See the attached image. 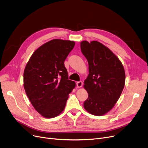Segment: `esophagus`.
Wrapping results in <instances>:
<instances>
[{
    "label": "esophagus",
    "instance_id": "esophagus-1",
    "mask_svg": "<svg viewBox=\"0 0 148 148\" xmlns=\"http://www.w3.org/2000/svg\"><path fill=\"white\" fill-rule=\"evenodd\" d=\"M76 86L77 88H81L83 86V82L82 81H79V82H77L76 83Z\"/></svg>",
    "mask_w": 148,
    "mask_h": 148
}]
</instances>
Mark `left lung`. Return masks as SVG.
<instances>
[{"mask_svg":"<svg viewBox=\"0 0 148 148\" xmlns=\"http://www.w3.org/2000/svg\"><path fill=\"white\" fill-rule=\"evenodd\" d=\"M81 51L89 64V75L84 88L88 98L84 108L95 116L109 112L119 99L125 82L121 62L107 47L98 41L80 43Z\"/></svg>","mask_w":148,"mask_h":148,"instance_id":"8db88e82","label":"left lung"}]
</instances>
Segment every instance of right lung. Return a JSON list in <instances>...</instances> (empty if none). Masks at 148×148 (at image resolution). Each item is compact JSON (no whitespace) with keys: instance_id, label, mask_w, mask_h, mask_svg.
<instances>
[{"instance_id":"1","label":"right lung","mask_w":148,"mask_h":148,"mask_svg":"<svg viewBox=\"0 0 148 148\" xmlns=\"http://www.w3.org/2000/svg\"><path fill=\"white\" fill-rule=\"evenodd\" d=\"M74 45V41L51 40L32 54L25 67L23 81L27 96L44 118H54L61 113L75 86L74 81L68 80L64 65Z\"/></svg>"}]
</instances>
